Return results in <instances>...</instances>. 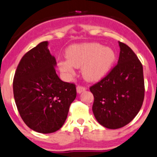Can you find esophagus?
<instances>
[{"mask_svg": "<svg viewBox=\"0 0 157 157\" xmlns=\"http://www.w3.org/2000/svg\"><path fill=\"white\" fill-rule=\"evenodd\" d=\"M86 90L85 87H82V86H77L76 87V91L78 94H82V92H84Z\"/></svg>", "mask_w": 157, "mask_h": 157, "instance_id": "esophagus-1", "label": "esophagus"}]
</instances>
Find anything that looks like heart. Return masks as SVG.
<instances>
[{
	"instance_id": "b5f03b06",
	"label": "heart",
	"mask_w": 157,
	"mask_h": 157,
	"mask_svg": "<svg viewBox=\"0 0 157 157\" xmlns=\"http://www.w3.org/2000/svg\"><path fill=\"white\" fill-rule=\"evenodd\" d=\"M67 60L58 63L59 70L67 77L73 75L74 69L82 67V75L87 82H95L109 73L116 59L112 48L97 43L72 45L66 53Z\"/></svg>"
}]
</instances>
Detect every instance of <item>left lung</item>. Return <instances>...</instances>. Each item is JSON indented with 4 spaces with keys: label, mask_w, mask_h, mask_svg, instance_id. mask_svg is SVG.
<instances>
[{
    "label": "left lung",
    "mask_w": 157,
    "mask_h": 157,
    "mask_svg": "<svg viewBox=\"0 0 157 157\" xmlns=\"http://www.w3.org/2000/svg\"><path fill=\"white\" fill-rule=\"evenodd\" d=\"M118 44L117 64L90 88L94 97V117L99 124L112 129L131 122L141 109L144 97L142 64L128 45L121 42Z\"/></svg>",
    "instance_id": "left-lung-1"
}]
</instances>
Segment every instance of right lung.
Masks as SVG:
<instances>
[{
	"mask_svg": "<svg viewBox=\"0 0 157 157\" xmlns=\"http://www.w3.org/2000/svg\"><path fill=\"white\" fill-rule=\"evenodd\" d=\"M48 41L27 52L18 63L13 94L20 116L27 126L40 133L60 129L76 97L74 84L60 80L55 71V58Z\"/></svg>",
	"mask_w": 157,
	"mask_h": 157,
	"instance_id": "right-lung-1",
	"label": "right lung"
}]
</instances>
